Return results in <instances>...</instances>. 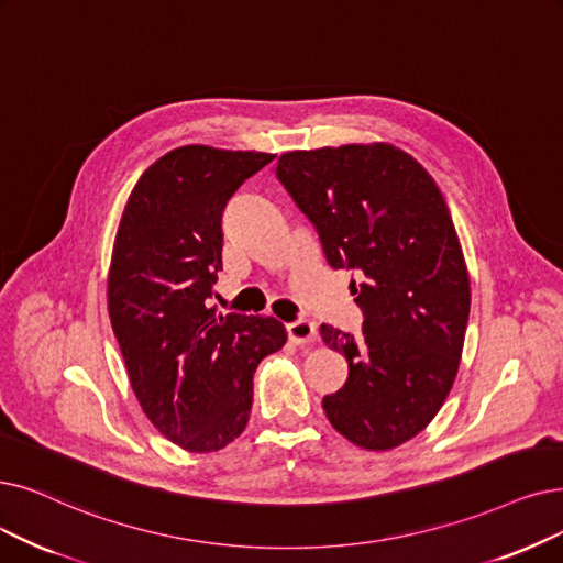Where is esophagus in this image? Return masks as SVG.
<instances>
[{"label": "esophagus", "mask_w": 563, "mask_h": 563, "mask_svg": "<svg viewBox=\"0 0 563 563\" xmlns=\"http://www.w3.org/2000/svg\"><path fill=\"white\" fill-rule=\"evenodd\" d=\"M286 332H288V340L294 344H309L313 342V336H317V323H313L311 319H298L294 323L286 325Z\"/></svg>", "instance_id": "esophagus-1"}]
</instances>
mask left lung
Here are the masks:
<instances>
[{"instance_id": "8db88e82", "label": "left lung", "mask_w": 563, "mask_h": 563, "mask_svg": "<svg viewBox=\"0 0 563 563\" xmlns=\"http://www.w3.org/2000/svg\"><path fill=\"white\" fill-rule=\"evenodd\" d=\"M277 179L330 267L363 277L351 279L360 334L321 325L349 363L323 411L351 443L390 451L424 430L457 376L471 286L453 217L432 175L386 143L286 152Z\"/></svg>"}]
</instances>
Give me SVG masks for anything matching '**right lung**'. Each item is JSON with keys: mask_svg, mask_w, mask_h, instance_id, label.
Returning <instances> with one entry per match:
<instances>
[{"mask_svg": "<svg viewBox=\"0 0 563 563\" xmlns=\"http://www.w3.org/2000/svg\"><path fill=\"white\" fill-rule=\"evenodd\" d=\"M275 154L187 145L133 187L112 246L108 313L145 416L173 443L212 453L250 422L254 372L286 344L273 317H221V217Z\"/></svg>", "mask_w": 563, "mask_h": 563, "instance_id": "right-lung-1", "label": "right lung"}]
</instances>
